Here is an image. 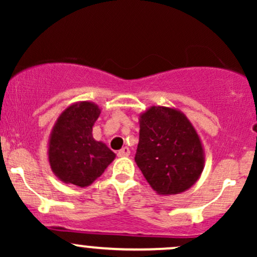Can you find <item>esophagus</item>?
Listing matches in <instances>:
<instances>
[{
	"instance_id": "1",
	"label": "esophagus",
	"mask_w": 257,
	"mask_h": 257,
	"mask_svg": "<svg viewBox=\"0 0 257 257\" xmlns=\"http://www.w3.org/2000/svg\"><path fill=\"white\" fill-rule=\"evenodd\" d=\"M117 155H118V157H128V156L131 155V150H129V147L125 146L123 147L122 150H119Z\"/></svg>"
}]
</instances>
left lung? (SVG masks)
<instances>
[{
	"label": "left lung",
	"instance_id": "left-lung-1",
	"mask_svg": "<svg viewBox=\"0 0 257 257\" xmlns=\"http://www.w3.org/2000/svg\"><path fill=\"white\" fill-rule=\"evenodd\" d=\"M135 162L161 196L179 194L198 181L204 169L202 140L187 116L175 107L151 106L139 116Z\"/></svg>",
	"mask_w": 257,
	"mask_h": 257
}]
</instances>
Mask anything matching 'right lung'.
Wrapping results in <instances>:
<instances>
[{"label": "right lung", "mask_w": 257, "mask_h": 257, "mask_svg": "<svg viewBox=\"0 0 257 257\" xmlns=\"http://www.w3.org/2000/svg\"><path fill=\"white\" fill-rule=\"evenodd\" d=\"M101 108L91 101H77L59 114L48 140V162L64 184L87 187L112 163L116 155L93 138V125Z\"/></svg>", "instance_id": "1"}]
</instances>
